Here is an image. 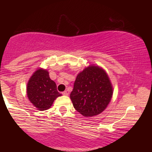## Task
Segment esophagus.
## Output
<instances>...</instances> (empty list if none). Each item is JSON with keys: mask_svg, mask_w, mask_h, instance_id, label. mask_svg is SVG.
Listing matches in <instances>:
<instances>
[{"mask_svg": "<svg viewBox=\"0 0 152 152\" xmlns=\"http://www.w3.org/2000/svg\"><path fill=\"white\" fill-rule=\"evenodd\" d=\"M62 94L63 95H68V94H69V92L67 91H63L62 92Z\"/></svg>", "mask_w": 152, "mask_h": 152, "instance_id": "obj_1", "label": "esophagus"}]
</instances>
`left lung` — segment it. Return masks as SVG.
<instances>
[{
  "mask_svg": "<svg viewBox=\"0 0 152 152\" xmlns=\"http://www.w3.org/2000/svg\"><path fill=\"white\" fill-rule=\"evenodd\" d=\"M112 94L105 71L99 66H89L78 74L70 97L76 111L83 116H93L106 109Z\"/></svg>",
  "mask_w": 152,
  "mask_h": 152,
  "instance_id": "1",
  "label": "left lung"
}]
</instances>
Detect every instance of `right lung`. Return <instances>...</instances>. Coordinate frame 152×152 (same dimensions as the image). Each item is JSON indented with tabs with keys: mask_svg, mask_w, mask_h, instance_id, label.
<instances>
[{
	"mask_svg": "<svg viewBox=\"0 0 152 152\" xmlns=\"http://www.w3.org/2000/svg\"><path fill=\"white\" fill-rule=\"evenodd\" d=\"M27 95L38 110L44 111L52 106L56 99L61 96L57 91L56 84L49 77L46 70L36 71L27 84Z\"/></svg>",
	"mask_w": 152,
	"mask_h": 152,
	"instance_id": "add662e5",
	"label": "right lung"
}]
</instances>
